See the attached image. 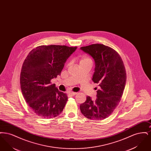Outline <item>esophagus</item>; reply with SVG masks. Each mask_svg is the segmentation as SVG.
<instances>
[{"label": "esophagus", "instance_id": "obj_1", "mask_svg": "<svg viewBox=\"0 0 151 151\" xmlns=\"http://www.w3.org/2000/svg\"><path fill=\"white\" fill-rule=\"evenodd\" d=\"M69 94H70V95H71V96H75V95H76L77 93H76V92H70Z\"/></svg>", "mask_w": 151, "mask_h": 151}]
</instances>
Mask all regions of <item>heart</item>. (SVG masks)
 Segmentation results:
<instances>
[{"label": "heart", "mask_w": 151, "mask_h": 151, "mask_svg": "<svg viewBox=\"0 0 151 151\" xmlns=\"http://www.w3.org/2000/svg\"><path fill=\"white\" fill-rule=\"evenodd\" d=\"M87 62H92V60L91 58L89 57L88 56L83 55V57H81V58H80V64L83 63H87Z\"/></svg>", "instance_id": "obj_1"}]
</instances>
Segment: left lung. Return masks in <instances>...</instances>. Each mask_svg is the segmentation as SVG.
I'll return each instance as SVG.
<instances>
[{
  "instance_id": "1",
  "label": "left lung",
  "mask_w": 151,
  "mask_h": 151,
  "mask_svg": "<svg viewBox=\"0 0 151 151\" xmlns=\"http://www.w3.org/2000/svg\"><path fill=\"white\" fill-rule=\"evenodd\" d=\"M94 60L92 81L99 84L97 99L86 100L80 105L81 113L92 120H103L111 115L121 101L126 86V72L122 58L112 48L103 44L80 47Z\"/></svg>"
}]
</instances>
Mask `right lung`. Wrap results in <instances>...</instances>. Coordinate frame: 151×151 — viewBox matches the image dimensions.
<instances>
[{
	"instance_id": "add662e5",
	"label": "right lung",
	"mask_w": 151,
	"mask_h": 151,
	"mask_svg": "<svg viewBox=\"0 0 151 151\" xmlns=\"http://www.w3.org/2000/svg\"><path fill=\"white\" fill-rule=\"evenodd\" d=\"M77 47L42 45L33 49L25 59L20 73L22 94L36 115L52 118L59 115L68 97L51 80L60 75L67 59Z\"/></svg>"
}]
</instances>
